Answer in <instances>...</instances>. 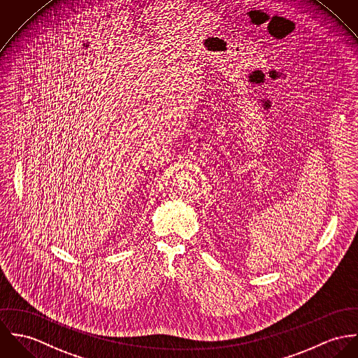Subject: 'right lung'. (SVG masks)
<instances>
[{
  "mask_svg": "<svg viewBox=\"0 0 358 358\" xmlns=\"http://www.w3.org/2000/svg\"><path fill=\"white\" fill-rule=\"evenodd\" d=\"M83 8H85V6H83Z\"/></svg>",
  "mask_w": 358,
  "mask_h": 358,
  "instance_id": "right-lung-1",
  "label": "right lung"
}]
</instances>
